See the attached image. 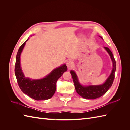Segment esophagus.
I'll return each instance as SVG.
<instances>
[{"mask_svg":"<svg viewBox=\"0 0 130 130\" xmlns=\"http://www.w3.org/2000/svg\"><path fill=\"white\" fill-rule=\"evenodd\" d=\"M66 65L68 69H70L73 65V62L72 60H68L66 62Z\"/></svg>","mask_w":130,"mask_h":130,"instance_id":"34e87169","label":"esophagus"}]
</instances>
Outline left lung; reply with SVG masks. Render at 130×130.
Masks as SVG:
<instances>
[{"label":"left lung","instance_id":"left-lung-1","mask_svg":"<svg viewBox=\"0 0 130 130\" xmlns=\"http://www.w3.org/2000/svg\"><path fill=\"white\" fill-rule=\"evenodd\" d=\"M102 39L101 36H100ZM105 49L109 54L113 63V69L111 74L107 78L104 83L99 85H89L82 86L78 81L76 74L74 70H70V74L72 75L75 88L76 92L83 98L86 99H95L98 98L103 96L108 91L109 88L111 87L115 79V74L116 70V62L114 58L113 55L110 49L107 47H104Z\"/></svg>","mask_w":130,"mask_h":130}]
</instances>
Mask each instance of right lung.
<instances>
[{"mask_svg":"<svg viewBox=\"0 0 130 130\" xmlns=\"http://www.w3.org/2000/svg\"><path fill=\"white\" fill-rule=\"evenodd\" d=\"M19 47L16 55L15 75L19 88L24 94L36 100H48L52 98L56 91V82L64 72L67 71L64 64L54 69L45 77L38 80H32L25 77L21 67V54L26 42Z\"/></svg>","mask_w":130,"mask_h":130,"instance_id":"obj_1","label":"right lung"}]
</instances>
